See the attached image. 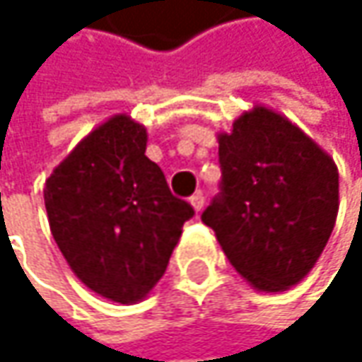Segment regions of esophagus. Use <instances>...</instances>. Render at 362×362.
<instances>
[{"label": "esophagus", "mask_w": 362, "mask_h": 362, "mask_svg": "<svg viewBox=\"0 0 362 362\" xmlns=\"http://www.w3.org/2000/svg\"><path fill=\"white\" fill-rule=\"evenodd\" d=\"M190 205L194 207V211H201V209H203V205H205V197H203V192H194V194L190 197Z\"/></svg>", "instance_id": "obj_1"}]
</instances>
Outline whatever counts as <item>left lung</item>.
Listing matches in <instances>:
<instances>
[{"instance_id":"left-lung-1","label":"left lung","mask_w":362,"mask_h":362,"mask_svg":"<svg viewBox=\"0 0 362 362\" xmlns=\"http://www.w3.org/2000/svg\"><path fill=\"white\" fill-rule=\"evenodd\" d=\"M218 140L220 192L201 220L255 289L283 291L310 272L331 237L337 168L300 127L264 107L243 112Z\"/></svg>"}]
</instances>
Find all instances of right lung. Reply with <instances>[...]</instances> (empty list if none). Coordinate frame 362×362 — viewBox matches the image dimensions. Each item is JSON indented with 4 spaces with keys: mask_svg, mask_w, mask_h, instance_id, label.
I'll return each mask as SVG.
<instances>
[{
    "mask_svg": "<svg viewBox=\"0 0 362 362\" xmlns=\"http://www.w3.org/2000/svg\"><path fill=\"white\" fill-rule=\"evenodd\" d=\"M144 151L146 129L117 115L83 138L43 188L54 241L73 272L121 304L155 287L194 216Z\"/></svg>",
    "mask_w": 362,
    "mask_h": 362,
    "instance_id": "add662e5",
    "label": "right lung"
}]
</instances>
